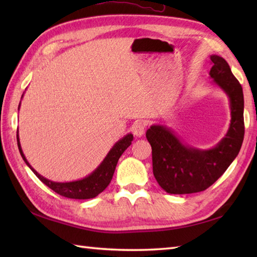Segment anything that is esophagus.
I'll list each match as a JSON object with an SVG mask.
<instances>
[{"instance_id": "obj_1", "label": "esophagus", "mask_w": 257, "mask_h": 257, "mask_svg": "<svg viewBox=\"0 0 257 257\" xmlns=\"http://www.w3.org/2000/svg\"><path fill=\"white\" fill-rule=\"evenodd\" d=\"M145 130H146V123L143 121L136 122L133 127V133L135 136H137V137H141V136L145 134Z\"/></svg>"}]
</instances>
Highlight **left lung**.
I'll use <instances>...</instances> for the list:
<instances>
[{
  "label": "left lung",
  "instance_id": "1",
  "mask_svg": "<svg viewBox=\"0 0 257 257\" xmlns=\"http://www.w3.org/2000/svg\"><path fill=\"white\" fill-rule=\"evenodd\" d=\"M210 76L230 98L231 123L214 148L200 150L182 144L170 128L154 124L146 137L152 148V169L160 187L171 194L196 193L214 183L238 155L244 139V97L241 84L224 58L211 56Z\"/></svg>",
  "mask_w": 257,
  "mask_h": 257
}]
</instances>
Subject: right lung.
I'll use <instances>...</instances> for the list:
<instances>
[{
	"mask_svg": "<svg viewBox=\"0 0 257 257\" xmlns=\"http://www.w3.org/2000/svg\"><path fill=\"white\" fill-rule=\"evenodd\" d=\"M20 109V106H19ZM18 139V146L20 154L23 158V160L27 166L30 167L31 170L35 173V176L41 180V181L46 184L48 188L52 189L54 192L57 194L65 196L68 199H78V200H86V199H92L97 196L99 193H101L105 190L108 184L110 183L114 169H116L117 162L119 160L120 156L123 154V151L132 145V141L134 140V136L132 134L125 135L122 139H120L118 143L114 144V146L108 152L105 159L100 163L96 170L90 173L88 177H86L78 181H72V182H54L44 178L41 174H38L34 169L31 167L29 161L26 160V158L22 151L19 134L16 136Z\"/></svg>",
	"mask_w": 257,
	"mask_h": 257,
	"instance_id": "1",
	"label": "right lung"
}]
</instances>
